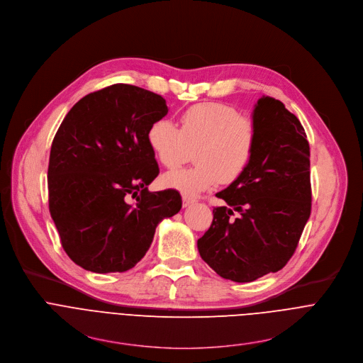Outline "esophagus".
Returning a JSON list of instances; mask_svg holds the SVG:
<instances>
[{
    "label": "esophagus",
    "instance_id": "obj_1",
    "mask_svg": "<svg viewBox=\"0 0 363 363\" xmlns=\"http://www.w3.org/2000/svg\"><path fill=\"white\" fill-rule=\"evenodd\" d=\"M196 202V200L193 199V197H190V196H183V208H189V206H191L193 203Z\"/></svg>",
    "mask_w": 363,
    "mask_h": 363
}]
</instances>
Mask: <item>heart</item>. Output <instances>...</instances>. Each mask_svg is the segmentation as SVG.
<instances>
[{"label":"heart","instance_id":"heart-1","mask_svg":"<svg viewBox=\"0 0 363 363\" xmlns=\"http://www.w3.org/2000/svg\"><path fill=\"white\" fill-rule=\"evenodd\" d=\"M147 141L160 164L176 170L189 160L197 164L170 173L166 186L187 196L209 190L220 180L232 183L251 164L258 143V128L250 118L225 104L202 102L189 106L180 116V128L172 121H154Z\"/></svg>","mask_w":363,"mask_h":363}]
</instances>
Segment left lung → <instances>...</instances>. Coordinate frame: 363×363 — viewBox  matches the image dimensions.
<instances>
[{
    "label": "left lung",
    "instance_id": "8db88e82",
    "mask_svg": "<svg viewBox=\"0 0 363 363\" xmlns=\"http://www.w3.org/2000/svg\"><path fill=\"white\" fill-rule=\"evenodd\" d=\"M252 121L258 143L251 164L216 197L213 222L197 240L202 259L222 278L251 283L284 268L311 212L310 145L298 118L264 96Z\"/></svg>",
    "mask_w": 363,
    "mask_h": 363
}]
</instances>
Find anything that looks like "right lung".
<instances>
[{
  "instance_id": "add662e5",
  "label": "right lung",
  "mask_w": 363,
  "mask_h": 363,
  "mask_svg": "<svg viewBox=\"0 0 363 363\" xmlns=\"http://www.w3.org/2000/svg\"><path fill=\"white\" fill-rule=\"evenodd\" d=\"M167 112L161 95L115 84L62 121L49 158V211L65 252L86 271L131 269L158 222L182 209L177 190H148L160 169L147 133Z\"/></svg>"
}]
</instances>
